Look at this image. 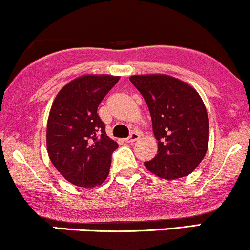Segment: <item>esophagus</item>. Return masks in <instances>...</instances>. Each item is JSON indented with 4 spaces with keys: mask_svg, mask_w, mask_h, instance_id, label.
<instances>
[{
    "mask_svg": "<svg viewBox=\"0 0 250 250\" xmlns=\"http://www.w3.org/2000/svg\"><path fill=\"white\" fill-rule=\"evenodd\" d=\"M139 137H141V135H139L138 132H136V131H133V132H131V135L126 138V142H127V143H133V142L138 141Z\"/></svg>",
    "mask_w": 250,
    "mask_h": 250,
    "instance_id": "1",
    "label": "esophagus"
}]
</instances>
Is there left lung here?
<instances>
[{
	"label": "left lung",
	"mask_w": 250,
	"mask_h": 250,
	"mask_svg": "<svg viewBox=\"0 0 250 250\" xmlns=\"http://www.w3.org/2000/svg\"><path fill=\"white\" fill-rule=\"evenodd\" d=\"M130 81L149 107L157 155L146 169L167 180L184 178L201 162L208 146V117L194 88L168 75H135Z\"/></svg>",
	"instance_id": "8db88e82"
}]
</instances>
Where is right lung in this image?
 I'll list each match as a JSON object with an SVG mask.
<instances>
[{"instance_id":"add662e5","label":"right lung","mask_w":250,"mask_h":250,"mask_svg":"<svg viewBox=\"0 0 250 250\" xmlns=\"http://www.w3.org/2000/svg\"><path fill=\"white\" fill-rule=\"evenodd\" d=\"M119 76L84 75L57 94L47 120L46 146L56 169L72 185L90 188L108 176L118 143L109 138L98 114Z\"/></svg>"}]
</instances>
